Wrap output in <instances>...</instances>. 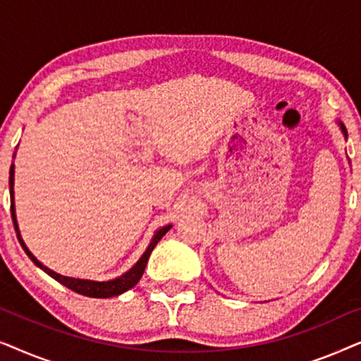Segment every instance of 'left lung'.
I'll return each mask as SVG.
<instances>
[{
    "instance_id": "left-lung-1",
    "label": "left lung",
    "mask_w": 361,
    "mask_h": 361,
    "mask_svg": "<svg viewBox=\"0 0 361 361\" xmlns=\"http://www.w3.org/2000/svg\"><path fill=\"white\" fill-rule=\"evenodd\" d=\"M337 123H338V126H340V131H342V135L345 136V140H347V130H345L343 123L342 121H337Z\"/></svg>"
}]
</instances>
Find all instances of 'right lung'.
<instances>
[{
  "instance_id": "1",
  "label": "right lung",
  "mask_w": 361,
  "mask_h": 361,
  "mask_svg": "<svg viewBox=\"0 0 361 361\" xmlns=\"http://www.w3.org/2000/svg\"><path fill=\"white\" fill-rule=\"evenodd\" d=\"M9 195H11V216H13L14 230H16V236H18L19 243H21V246H23V250L26 251V255L29 256V258H31L32 263L36 264L37 268H41L44 273L51 276V278L56 279L57 283H61L62 286H66V288L72 289L73 293L87 295V298H97V299L115 298V295H120L123 293H126L128 289L135 288V286L137 284V281L141 279L142 273H145L147 259H149V256L152 253V250H154V246L159 243V240L162 238V236H164L167 231L172 228V225H164V226H161L159 230H156L154 235H152L151 241H149V245H147L146 251L141 255V258L137 259L136 263L126 271V273H123L121 276H118V278H115V279L93 281V279L71 278V276L59 274V273H56V271H52L51 268H47L46 264H42L41 261H39L36 256H34L31 251H29L26 243H24L21 231H19L18 219H16V207H14V164H11V169H9Z\"/></svg>"
}]
</instances>
